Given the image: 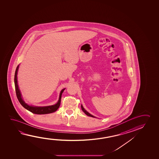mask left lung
Returning a JSON list of instances; mask_svg holds the SVG:
<instances>
[{"mask_svg": "<svg viewBox=\"0 0 159 159\" xmlns=\"http://www.w3.org/2000/svg\"><path fill=\"white\" fill-rule=\"evenodd\" d=\"M81 109H82V110L83 111V112H84V113H85V114L86 115H88V116H91V117H96L95 116H93V115H92L90 114L89 112H88V111H86V110L83 107V105H81Z\"/></svg>", "mask_w": 159, "mask_h": 159, "instance_id": "1", "label": "left lung"}]
</instances>
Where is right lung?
<instances>
[{"label":"right lung","mask_w":159,"mask_h":159,"mask_svg":"<svg viewBox=\"0 0 159 159\" xmlns=\"http://www.w3.org/2000/svg\"><path fill=\"white\" fill-rule=\"evenodd\" d=\"M19 66V65H18L17 68L16 69L15 75H14V84H15L16 96H17V98L18 99L19 102L20 103V104L25 109H26L29 111H30L33 114H50V113L56 111L60 107L61 95L63 94V91H64L65 88L61 90L58 102H57V104L53 105H50V106H47V107H37V106H33V105H29L27 104L23 99V98L21 96V92L19 88L18 84L17 74H18V71Z\"/></svg>","instance_id":"1"}]
</instances>
